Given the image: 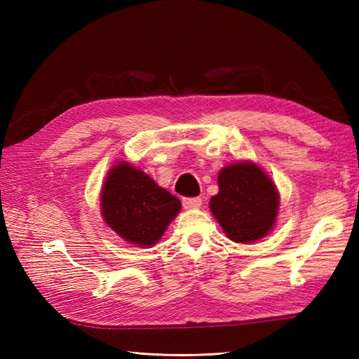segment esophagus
<instances>
[{
  "label": "esophagus",
  "mask_w": 359,
  "mask_h": 359,
  "mask_svg": "<svg viewBox=\"0 0 359 359\" xmlns=\"http://www.w3.org/2000/svg\"><path fill=\"white\" fill-rule=\"evenodd\" d=\"M201 205H202L201 197H187V199H184V207L188 210L199 208Z\"/></svg>",
  "instance_id": "1"
}]
</instances>
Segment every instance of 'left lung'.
<instances>
[{"instance_id": "1", "label": "left lung", "mask_w": 359, "mask_h": 359, "mask_svg": "<svg viewBox=\"0 0 359 359\" xmlns=\"http://www.w3.org/2000/svg\"><path fill=\"white\" fill-rule=\"evenodd\" d=\"M219 193L210 210L233 242L250 243L269 234L276 222L279 193L273 180L253 162L225 166L217 177Z\"/></svg>"}]
</instances>
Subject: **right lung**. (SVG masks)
Returning a JSON list of instances; mask_svg holds the SVG:
<instances>
[{
	"instance_id": "add662e5",
	"label": "right lung",
	"mask_w": 359,
	"mask_h": 359,
	"mask_svg": "<svg viewBox=\"0 0 359 359\" xmlns=\"http://www.w3.org/2000/svg\"><path fill=\"white\" fill-rule=\"evenodd\" d=\"M100 202L104 222L139 247L154 245L182 208L177 197L126 162L106 175Z\"/></svg>"
}]
</instances>
